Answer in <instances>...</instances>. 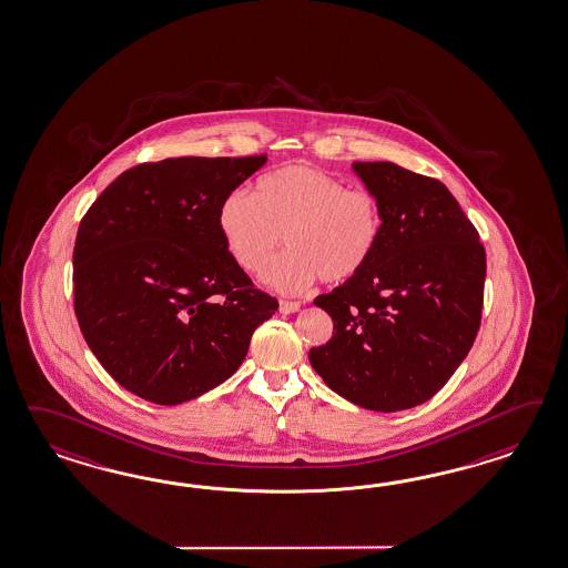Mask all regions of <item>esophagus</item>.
Returning <instances> with one entry per match:
<instances>
[{
    "instance_id": "34e87169",
    "label": "esophagus",
    "mask_w": 568,
    "mask_h": 568,
    "mask_svg": "<svg viewBox=\"0 0 568 568\" xmlns=\"http://www.w3.org/2000/svg\"><path fill=\"white\" fill-rule=\"evenodd\" d=\"M297 310H300L297 302H287V300H281V302H278V312H281V314H295Z\"/></svg>"
}]
</instances>
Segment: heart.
I'll return each instance as SVG.
<instances>
[{
    "mask_svg": "<svg viewBox=\"0 0 568 568\" xmlns=\"http://www.w3.org/2000/svg\"><path fill=\"white\" fill-rule=\"evenodd\" d=\"M217 223L230 256L256 277L285 240L290 250L268 275L285 293L307 290L318 277L328 285L357 277L382 234L374 194L304 164L264 174L254 194H227Z\"/></svg>",
    "mask_w": 568,
    "mask_h": 568,
    "instance_id": "obj_1",
    "label": "heart"
}]
</instances>
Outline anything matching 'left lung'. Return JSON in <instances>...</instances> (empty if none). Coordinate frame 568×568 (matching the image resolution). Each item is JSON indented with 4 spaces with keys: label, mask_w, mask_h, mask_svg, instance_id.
Returning <instances> with one entry per match:
<instances>
[{
    "label": "left lung",
    "mask_w": 568,
    "mask_h": 568,
    "mask_svg": "<svg viewBox=\"0 0 568 568\" xmlns=\"http://www.w3.org/2000/svg\"><path fill=\"white\" fill-rule=\"evenodd\" d=\"M382 234L357 277L318 295L333 338L310 351L316 374L348 402L396 413L433 398L480 328L486 254L443 182L392 162H355Z\"/></svg>",
    "instance_id": "8db88e82"
}]
</instances>
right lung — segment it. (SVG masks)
<instances>
[{
    "label": "right lung",
    "mask_w": 568,
    "mask_h": 568,
    "mask_svg": "<svg viewBox=\"0 0 568 568\" xmlns=\"http://www.w3.org/2000/svg\"><path fill=\"white\" fill-rule=\"evenodd\" d=\"M264 164L266 155L139 164L83 215L75 318L102 367L139 398L174 406L220 386L277 312L217 223L223 199Z\"/></svg>",
    "instance_id": "add662e5"
}]
</instances>
